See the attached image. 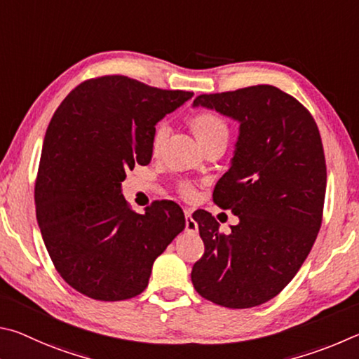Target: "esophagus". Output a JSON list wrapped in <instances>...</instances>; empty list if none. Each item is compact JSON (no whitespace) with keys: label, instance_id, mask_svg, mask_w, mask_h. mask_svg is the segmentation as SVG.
<instances>
[{"label":"esophagus","instance_id":"1","mask_svg":"<svg viewBox=\"0 0 359 359\" xmlns=\"http://www.w3.org/2000/svg\"><path fill=\"white\" fill-rule=\"evenodd\" d=\"M184 216H186V231L191 235H196L198 231V224L192 219V211L184 210Z\"/></svg>","mask_w":359,"mask_h":359}]
</instances>
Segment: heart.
I'll use <instances>...</instances> for the list:
<instances>
[{"label": "heart", "instance_id": "1", "mask_svg": "<svg viewBox=\"0 0 359 359\" xmlns=\"http://www.w3.org/2000/svg\"><path fill=\"white\" fill-rule=\"evenodd\" d=\"M189 129L194 134V137L197 138V142L200 147L203 149L212 147V144H219L224 143L227 144L229 135H230V128L229 123L219 115V113L212 111V110H203L198 111L196 115L189 118ZM167 135L168 130L163 124L157 126L153 132V137H151V154L153 156H159L161 151L163 148V144L167 142ZM183 194L187 197H191L194 191L191 187L184 186L183 187Z\"/></svg>", "mask_w": 359, "mask_h": 359}]
</instances>
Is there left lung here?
I'll return each mask as SVG.
<instances>
[{
    "label": "left lung",
    "mask_w": 359,
    "mask_h": 359,
    "mask_svg": "<svg viewBox=\"0 0 359 359\" xmlns=\"http://www.w3.org/2000/svg\"><path fill=\"white\" fill-rule=\"evenodd\" d=\"M192 105L240 123L230 168L212 194L240 222L224 235L210 212L192 216L205 243L192 284L219 306H260L294 278L322 225L326 163L318 128L304 105L271 85L202 94Z\"/></svg>",
    "instance_id": "obj_1"
}]
</instances>
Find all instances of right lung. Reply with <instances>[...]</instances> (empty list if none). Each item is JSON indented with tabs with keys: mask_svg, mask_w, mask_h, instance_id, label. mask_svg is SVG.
<instances>
[{
	"mask_svg": "<svg viewBox=\"0 0 359 359\" xmlns=\"http://www.w3.org/2000/svg\"><path fill=\"white\" fill-rule=\"evenodd\" d=\"M194 93L159 90L124 75L86 80L50 121L34 202L56 271L99 301L134 298L154 260L186 227L168 200L134 212L121 194L126 172L148 165L156 124Z\"/></svg>",
	"mask_w": 359,
	"mask_h": 359,
	"instance_id": "right-lung-1",
	"label": "right lung"
}]
</instances>
